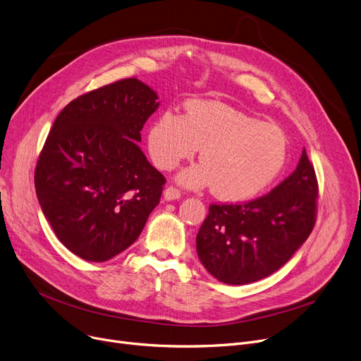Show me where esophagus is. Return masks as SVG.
<instances>
[{"mask_svg":"<svg viewBox=\"0 0 361 361\" xmlns=\"http://www.w3.org/2000/svg\"><path fill=\"white\" fill-rule=\"evenodd\" d=\"M164 196H165L166 200H177V199L181 197V192L178 190L177 187L169 185V187H166L165 190H164Z\"/></svg>","mask_w":361,"mask_h":361,"instance_id":"obj_1","label":"esophagus"}]
</instances>
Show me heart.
<instances>
[{"label": "heart", "mask_w": 361, "mask_h": 361, "mask_svg": "<svg viewBox=\"0 0 361 361\" xmlns=\"http://www.w3.org/2000/svg\"><path fill=\"white\" fill-rule=\"evenodd\" d=\"M147 149L162 171L174 169L200 149L203 162L184 169L180 181L190 187L212 184L221 199L244 200L279 176L287 161L288 142L279 127L230 105L193 101L183 116L165 111L152 123Z\"/></svg>", "instance_id": "obj_1"}]
</instances>
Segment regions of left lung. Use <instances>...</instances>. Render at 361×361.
<instances>
[{
	"mask_svg": "<svg viewBox=\"0 0 361 361\" xmlns=\"http://www.w3.org/2000/svg\"><path fill=\"white\" fill-rule=\"evenodd\" d=\"M319 185L306 149L294 173L262 197L212 203L196 237L206 271L230 286L276 272L310 235Z\"/></svg>",
	"mask_w": 361,
	"mask_h": 361,
	"instance_id": "obj_1",
	"label": "left lung"
}]
</instances>
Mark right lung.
Listing matches in <instances>:
<instances>
[{
	"label": "right lung",
	"instance_id": "obj_1",
	"mask_svg": "<svg viewBox=\"0 0 361 361\" xmlns=\"http://www.w3.org/2000/svg\"><path fill=\"white\" fill-rule=\"evenodd\" d=\"M157 99L130 78L73 99L55 118L35 188L55 235L75 256L105 262L124 252L159 203L166 180L137 145Z\"/></svg>",
	"mask_w": 361,
	"mask_h": 361
}]
</instances>
